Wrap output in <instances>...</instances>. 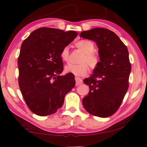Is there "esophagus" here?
<instances>
[{
    "label": "esophagus",
    "mask_w": 147,
    "mask_h": 147,
    "mask_svg": "<svg viewBox=\"0 0 147 147\" xmlns=\"http://www.w3.org/2000/svg\"><path fill=\"white\" fill-rule=\"evenodd\" d=\"M75 80H76V86H79L82 84V80L80 78L75 77Z\"/></svg>",
    "instance_id": "1"
}]
</instances>
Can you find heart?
Returning a JSON list of instances; mask_svg holds the SVG:
<instances>
[{"instance_id":"b5f03b06","label":"heart","mask_w":147,"mask_h":147,"mask_svg":"<svg viewBox=\"0 0 147 147\" xmlns=\"http://www.w3.org/2000/svg\"><path fill=\"white\" fill-rule=\"evenodd\" d=\"M76 47L84 53L80 60L79 64H69L65 67V71L67 73H71L76 76H86L89 71V64L92 69H94L98 65L100 59L98 56L94 54V45L89 40H81L77 42ZM60 58L62 61L68 62L69 59V51L68 47L61 50Z\"/></svg>"}]
</instances>
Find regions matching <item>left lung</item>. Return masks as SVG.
<instances>
[{"label":"left lung","mask_w":147,"mask_h":147,"mask_svg":"<svg viewBox=\"0 0 147 147\" xmlns=\"http://www.w3.org/2000/svg\"><path fill=\"white\" fill-rule=\"evenodd\" d=\"M80 37L95 42L100 60L93 74L84 80L89 92L82 99L83 106L91 115L108 117L119 109L128 88V49L113 32L105 28L82 32Z\"/></svg>","instance_id":"8db88e82"}]
</instances>
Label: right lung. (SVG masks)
<instances>
[{
	"label": "right lung",
	"instance_id": "obj_1",
	"mask_svg": "<svg viewBox=\"0 0 147 147\" xmlns=\"http://www.w3.org/2000/svg\"><path fill=\"white\" fill-rule=\"evenodd\" d=\"M78 36L75 31L39 28L21 45L17 61L19 85L29 109L39 116L53 114L75 86L74 74L63 71L60 53Z\"/></svg>",
	"mask_w": 147,
	"mask_h": 147
}]
</instances>
